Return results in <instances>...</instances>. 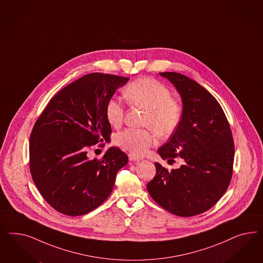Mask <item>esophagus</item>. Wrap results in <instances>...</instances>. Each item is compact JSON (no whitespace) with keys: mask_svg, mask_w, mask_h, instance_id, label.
<instances>
[{"mask_svg":"<svg viewBox=\"0 0 263 263\" xmlns=\"http://www.w3.org/2000/svg\"><path fill=\"white\" fill-rule=\"evenodd\" d=\"M128 158H129L130 161H133V162H137V161H140V160H142L141 157L137 156V155L133 154V153H129V154H128Z\"/></svg>","mask_w":263,"mask_h":263,"instance_id":"1","label":"esophagus"}]
</instances>
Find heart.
I'll use <instances>...</instances> for the list:
<instances>
[{"label":"heart","mask_w":263,"mask_h":263,"mask_svg":"<svg viewBox=\"0 0 263 263\" xmlns=\"http://www.w3.org/2000/svg\"><path fill=\"white\" fill-rule=\"evenodd\" d=\"M123 96L131 105L146 110L143 125L147 129L126 128L116 135V143L122 148L141 155L155 143L156 132L161 137L174 134L183 117V106L172 97L167 86L152 77H143L128 84ZM125 116V107L120 98L112 97L106 104V118L118 127ZM156 132L154 133L153 130Z\"/></svg>","instance_id":"b5f03b06"}]
</instances>
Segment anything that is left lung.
<instances>
[{
    "instance_id": "8db88e82",
    "label": "left lung",
    "mask_w": 263,
    "mask_h": 263,
    "mask_svg": "<svg viewBox=\"0 0 263 263\" xmlns=\"http://www.w3.org/2000/svg\"><path fill=\"white\" fill-rule=\"evenodd\" d=\"M175 85L183 103L180 125L161 146L162 159L183 165L168 171L155 163L156 175L146 185L160 206L180 217L199 215L222 198L231 183L234 143L221 105L196 81L176 72H161Z\"/></svg>"
}]
</instances>
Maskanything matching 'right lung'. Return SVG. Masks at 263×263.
Listing matches in <instances>:
<instances>
[{"instance_id": "right-lung-1", "label": "right lung", "mask_w": 263, "mask_h": 263, "mask_svg": "<svg viewBox=\"0 0 263 263\" xmlns=\"http://www.w3.org/2000/svg\"><path fill=\"white\" fill-rule=\"evenodd\" d=\"M127 77L95 72L51 98L30 137V171L40 195L58 212L85 215L110 196L126 153L111 147L101 159L88 149L111 133L106 104ZM105 143H100L99 146Z\"/></svg>"}]
</instances>
